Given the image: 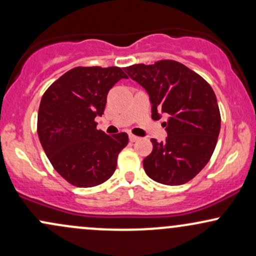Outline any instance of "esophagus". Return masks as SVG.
Returning <instances> with one entry per match:
<instances>
[{"instance_id": "esophagus-1", "label": "esophagus", "mask_w": 256, "mask_h": 256, "mask_svg": "<svg viewBox=\"0 0 256 256\" xmlns=\"http://www.w3.org/2000/svg\"><path fill=\"white\" fill-rule=\"evenodd\" d=\"M128 138H130V140H131V142H137V140H140V137L134 136V134H130V136H128Z\"/></svg>"}]
</instances>
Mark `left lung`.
Listing matches in <instances>:
<instances>
[{
  "label": "left lung",
  "instance_id": "left-lung-1",
  "mask_svg": "<svg viewBox=\"0 0 256 256\" xmlns=\"http://www.w3.org/2000/svg\"><path fill=\"white\" fill-rule=\"evenodd\" d=\"M152 102V118L168 114L165 142L152 138V152L143 160L149 178L166 185L188 183L207 165L220 132L216 94L201 76L174 60L125 67Z\"/></svg>",
  "mask_w": 256,
  "mask_h": 256
}]
</instances>
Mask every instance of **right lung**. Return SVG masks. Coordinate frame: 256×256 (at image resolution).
<instances>
[{"instance_id":"right-lung-1","label":"right lung","mask_w":256,"mask_h":256,"mask_svg":"<svg viewBox=\"0 0 256 256\" xmlns=\"http://www.w3.org/2000/svg\"><path fill=\"white\" fill-rule=\"evenodd\" d=\"M122 78L128 76L120 67H74L43 94L37 118L40 144L55 171L74 186L104 183L128 146V134L108 136L95 122L104 114L108 91Z\"/></svg>"}]
</instances>
